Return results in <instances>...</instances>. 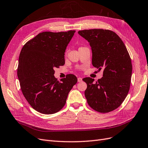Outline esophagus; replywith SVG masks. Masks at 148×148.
Returning a JSON list of instances; mask_svg holds the SVG:
<instances>
[{"instance_id": "34e87169", "label": "esophagus", "mask_w": 148, "mask_h": 148, "mask_svg": "<svg viewBox=\"0 0 148 148\" xmlns=\"http://www.w3.org/2000/svg\"><path fill=\"white\" fill-rule=\"evenodd\" d=\"M77 81H78L79 82H81L82 81V79L81 78V77H78L77 78Z\"/></svg>"}]
</instances>
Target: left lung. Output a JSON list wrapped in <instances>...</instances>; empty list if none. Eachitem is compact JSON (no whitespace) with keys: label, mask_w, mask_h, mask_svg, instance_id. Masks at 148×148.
<instances>
[{"label":"left lung","mask_w":148,"mask_h":148,"mask_svg":"<svg viewBox=\"0 0 148 148\" xmlns=\"http://www.w3.org/2000/svg\"><path fill=\"white\" fill-rule=\"evenodd\" d=\"M79 34L86 39L92 51V65L101 70L103 77L93 83L91 77L83 79L87 88L85 96L88 105L105 113L117 109L130 89L132 64L126 47L114 32L101 29L82 30Z\"/></svg>","instance_id":"left-lung-1"}]
</instances>
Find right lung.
<instances>
[{"label": "right lung", "instance_id": "right-lung-1", "mask_svg": "<svg viewBox=\"0 0 148 148\" xmlns=\"http://www.w3.org/2000/svg\"><path fill=\"white\" fill-rule=\"evenodd\" d=\"M75 32H43L21 49L17 69L21 91L32 108L40 113L51 114L61 110L77 82L73 74L61 82L54 76V68L65 63L66 47Z\"/></svg>", "mask_w": 148, "mask_h": 148}]
</instances>
